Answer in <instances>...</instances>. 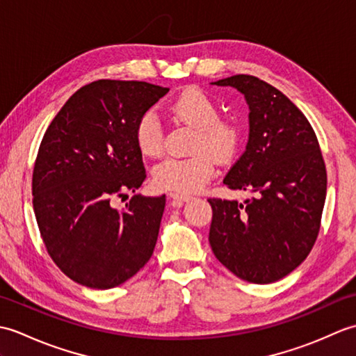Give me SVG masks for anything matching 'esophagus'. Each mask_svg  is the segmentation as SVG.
Returning <instances> with one entry per match:
<instances>
[{"mask_svg": "<svg viewBox=\"0 0 356 356\" xmlns=\"http://www.w3.org/2000/svg\"><path fill=\"white\" fill-rule=\"evenodd\" d=\"M168 199L176 200V202H190V200H193V195L182 194V193H170Z\"/></svg>", "mask_w": 356, "mask_h": 356, "instance_id": "34e87169", "label": "esophagus"}]
</instances>
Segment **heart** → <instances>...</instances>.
I'll return each instance as SVG.
<instances>
[{"mask_svg":"<svg viewBox=\"0 0 356 356\" xmlns=\"http://www.w3.org/2000/svg\"><path fill=\"white\" fill-rule=\"evenodd\" d=\"M177 119L195 128L193 156L166 157L154 165L153 184L165 191L191 194L200 191L214 174V159L228 162L237 154L241 128L231 119L220 118V110L203 90L188 87L170 105ZM134 142L143 156L154 157L162 151L163 133L157 115L148 110L134 127Z\"/></svg>","mask_w":356,"mask_h":356,"instance_id":"obj_1","label":"heart"}]
</instances>
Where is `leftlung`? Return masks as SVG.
Returning <instances> with one entry per match:
<instances>
[{
    "label": "left lung",
    "mask_w": 356,
    "mask_h": 356,
    "mask_svg": "<svg viewBox=\"0 0 356 356\" xmlns=\"http://www.w3.org/2000/svg\"><path fill=\"white\" fill-rule=\"evenodd\" d=\"M249 105V139L223 184L245 202L208 199L209 245L217 260L249 283L286 277L311 252L320 231L327 174L314 128L297 105L249 74L213 82Z\"/></svg>",
    "instance_id": "1"
}]
</instances>
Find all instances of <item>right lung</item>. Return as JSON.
Returning a JSON list of instances; mask_svg holds the SVG:
<instances>
[{"instance_id":"add662e5","label":"right lung","mask_w":356,"mask_h":356,"mask_svg":"<svg viewBox=\"0 0 356 356\" xmlns=\"http://www.w3.org/2000/svg\"><path fill=\"white\" fill-rule=\"evenodd\" d=\"M170 92L142 81L99 79L79 88L51 120L35 161L32 194L41 237L64 274L111 289L153 255L165 195L118 197L145 180L138 119Z\"/></svg>"}]
</instances>
